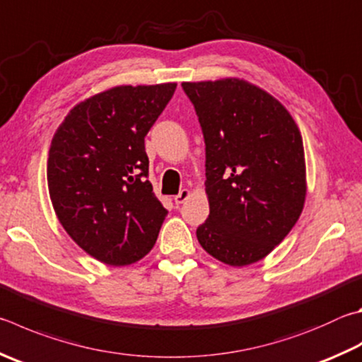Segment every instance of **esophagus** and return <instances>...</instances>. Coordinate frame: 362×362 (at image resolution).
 I'll list each match as a JSON object with an SVG mask.
<instances>
[{"instance_id": "1", "label": "esophagus", "mask_w": 362, "mask_h": 362, "mask_svg": "<svg viewBox=\"0 0 362 362\" xmlns=\"http://www.w3.org/2000/svg\"><path fill=\"white\" fill-rule=\"evenodd\" d=\"M189 196H192V192H189L188 188H185V189H182V192H180L179 194L174 196V201H175L177 206H179V204L185 202V201L189 198Z\"/></svg>"}]
</instances>
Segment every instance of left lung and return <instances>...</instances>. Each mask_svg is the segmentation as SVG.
<instances>
[{
  "instance_id": "left-lung-1",
  "label": "left lung",
  "mask_w": 362,
  "mask_h": 362,
  "mask_svg": "<svg viewBox=\"0 0 362 362\" xmlns=\"http://www.w3.org/2000/svg\"><path fill=\"white\" fill-rule=\"evenodd\" d=\"M206 141L210 214L196 229L201 247L228 266L272 252L304 209V144L279 100L244 78L183 82Z\"/></svg>"
}]
</instances>
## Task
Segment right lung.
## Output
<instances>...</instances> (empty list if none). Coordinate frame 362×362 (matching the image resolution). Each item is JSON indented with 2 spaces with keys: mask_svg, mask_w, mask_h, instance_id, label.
Segmentation results:
<instances>
[{
  "mask_svg": "<svg viewBox=\"0 0 362 362\" xmlns=\"http://www.w3.org/2000/svg\"><path fill=\"white\" fill-rule=\"evenodd\" d=\"M177 83L117 85L76 104L47 160L52 206L95 259L128 266L153 248L168 210L147 180L146 136Z\"/></svg>",
  "mask_w": 362,
  "mask_h": 362,
  "instance_id": "add662e5",
  "label": "right lung"
}]
</instances>
